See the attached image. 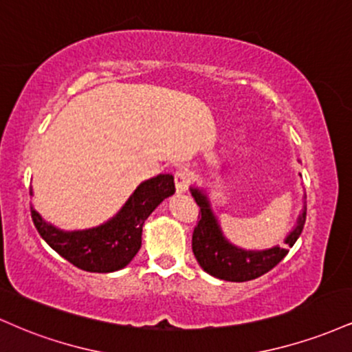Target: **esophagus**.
<instances>
[{
    "label": "esophagus",
    "instance_id": "esophagus-1",
    "mask_svg": "<svg viewBox=\"0 0 352 352\" xmlns=\"http://www.w3.org/2000/svg\"><path fill=\"white\" fill-rule=\"evenodd\" d=\"M173 179H175V188L179 193H184L185 190L188 188L190 172L187 170V168H179V170L175 172V175H173Z\"/></svg>",
    "mask_w": 352,
    "mask_h": 352
}]
</instances>
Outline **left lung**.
<instances>
[{
  "mask_svg": "<svg viewBox=\"0 0 352 352\" xmlns=\"http://www.w3.org/2000/svg\"><path fill=\"white\" fill-rule=\"evenodd\" d=\"M200 207L199 223L193 228L192 250L201 268L212 276L225 281H250L273 270L288 254V248L273 246L268 250H243L232 245L221 233L210 201L199 188H190ZM306 221V210L298 217L296 227L285 238V243L293 246L301 235Z\"/></svg>",
  "mask_w": 352,
  "mask_h": 352,
  "instance_id": "8db88e82",
  "label": "left lung"
}]
</instances>
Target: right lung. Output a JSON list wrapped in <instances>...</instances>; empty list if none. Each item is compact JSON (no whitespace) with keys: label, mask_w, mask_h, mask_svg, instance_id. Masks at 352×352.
<instances>
[{"label":"right lung","mask_w":352,"mask_h":352,"mask_svg":"<svg viewBox=\"0 0 352 352\" xmlns=\"http://www.w3.org/2000/svg\"><path fill=\"white\" fill-rule=\"evenodd\" d=\"M173 192V177L160 173L142 182L119 213L106 223L78 232L56 228L44 221L33 207L31 218L43 240L64 260L84 272L111 273L131 263L142 245L144 221ZM30 195H33V190H30Z\"/></svg>","instance_id":"1"}]
</instances>
